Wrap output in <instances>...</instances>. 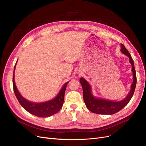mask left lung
I'll use <instances>...</instances> for the list:
<instances>
[{"instance_id":"left-lung-1","label":"left lung","mask_w":146,"mask_h":146,"mask_svg":"<svg viewBox=\"0 0 146 146\" xmlns=\"http://www.w3.org/2000/svg\"><path fill=\"white\" fill-rule=\"evenodd\" d=\"M121 51L128 57L129 59V63L132 65V72L133 73V82L131 86L130 90L128 96L119 102H114L106 99L97 98L94 96L92 94L91 86L88 82L83 78L80 79V83L83 88V96L85 104L88 109L92 112L98 114L104 115H112L115 113L121 110L125 107L131 100L133 97L137 83L136 72L134 67V61L130 55L129 52L125 47V46L121 44Z\"/></svg>"}]
</instances>
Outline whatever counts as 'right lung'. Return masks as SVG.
<instances>
[{
    "instance_id": "1",
    "label": "right lung",
    "mask_w": 146,
    "mask_h": 146,
    "mask_svg": "<svg viewBox=\"0 0 146 146\" xmlns=\"http://www.w3.org/2000/svg\"><path fill=\"white\" fill-rule=\"evenodd\" d=\"M15 67H16V64H15L14 67L13 76V90L18 101L23 108L28 112L39 117H48L57 113L63 105L65 91L67 85L69 81L64 84L63 87L61 88L60 92L54 99L49 101L42 103H34L27 100L26 99L22 96L18 90L14 80V72Z\"/></svg>"
}]
</instances>
